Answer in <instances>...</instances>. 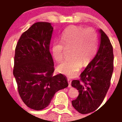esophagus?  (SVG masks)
I'll return each mask as SVG.
<instances>
[{
  "label": "esophagus",
  "instance_id": "1",
  "mask_svg": "<svg viewBox=\"0 0 122 122\" xmlns=\"http://www.w3.org/2000/svg\"><path fill=\"white\" fill-rule=\"evenodd\" d=\"M67 81H68V87L70 88L71 87V81L70 79H67Z\"/></svg>",
  "mask_w": 122,
  "mask_h": 122
}]
</instances>
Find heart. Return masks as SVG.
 <instances>
[{
	"label": "heart",
	"instance_id": "1",
	"mask_svg": "<svg viewBox=\"0 0 122 122\" xmlns=\"http://www.w3.org/2000/svg\"><path fill=\"white\" fill-rule=\"evenodd\" d=\"M61 42L56 41L52 46V54L57 62L64 57L66 49H71V59L63 61L57 66V70L68 77H74L82 65L87 66L92 61L97 49V36L92 28L70 26L63 32Z\"/></svg>",
	"mask_w": 122,
	"mask_h": 122
}]
</instances>
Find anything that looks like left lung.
I'll return each mask as SVG.
<instances>
[{
  "mask_svg": "<svg viewBox=\"0 0 122 122\" xmlns=\"http://www.w3.org/2000/svg\"><path fill=\"white\" fill-rule=\"evenodd\" d=\"M98 52L80 75L79 80H73L71 86L79 90V95L71 104L81 114H88L102 104L111 84L113 71V46L102 29Z\"/></svg>",
  "mask_w": 122,
  "mask_h": 122,
  "instance_id": "obj_1",
  "label": "left lung"
}]
</instances>
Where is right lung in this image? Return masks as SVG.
<instances>
[{
    "mask_svg": "<svg viewBox=\"0 0 122 122\" xmlns=\"http://www.w3.org/2000/svg\"><path fill=\"white\" fill-rule=\"evenodd\" d=\"M51 23L36 22L21 35L15 49L13 75L24 104L34 110L50 104L54 94L68 86L66 77L53 76L54 61L49 46Z\"/></svg>",
    "mask_w": 122,
    "mask_h": 122,
    "instance_id": "add662e5",
    "label": "right lung"
}]
</instances>
